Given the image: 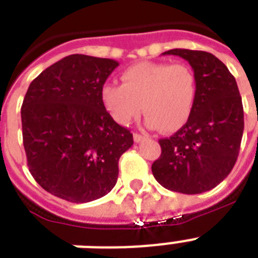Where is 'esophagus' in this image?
Returning <instances> with one entry per match:
<instances>
[{"mask_svg": "<svg viewBox=\"0 0 258 258\" xmlns=\"http://www.w3.org/2000/svg\"><path fill=\"white\" fill-rule=\"evenodd\" d=\"M145 139H146V135H142V134H138V133L134 134V141L137 142V143H139V142H143Z\"/></svg>", "mask_w": 258, "mask_h": 258, "instance_id": "esophagus-1", "label": "esophagus"}]
</instances>
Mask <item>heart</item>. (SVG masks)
<instances>
[{
  "label": "heart",
  "mask_w": 258,
  "mask_h": 258,
  "mask_svg": "<svg viewBox=\"0 0 258 258\" xmlns=\"http://www.w3.org/2000/svg\"><path fill=\"white\" fill-rule=\"evenodd\" d=\"M121 80L123 84H104L100 93L105 108L121 124L139 116L143 108L149 127L174 133L191 116L197 79L187 64L142 61L128 67Z\"/></svg>",
  "instance_id": "1"
}]
</instances>
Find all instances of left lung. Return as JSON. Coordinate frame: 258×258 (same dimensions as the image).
Wrapping results in <instances>:
<instances>
[{
  "label": "left lung",
  "instance_id": "left-lung-1",
  "mask_svg": "<svg viewBox=\"0 0 258 258\" xmlns=\"http://www.w3.org/2000/svg\"><path fill=\"white\" fill-rule=\"evenodd\" d=\"M191 66L197 97L187 123L159 141L162 154L151 166L167 190L183 194L209 191L230 174L244 133V108L236 79L214 54L171 49Z\"/></svg>",
  "mask_w": 258,
  "mask_h": 258
}]
</instances>
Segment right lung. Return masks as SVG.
Returning <instances> with one entry per match:
<instances>
[{
	"instance_id": "1",
	"label": "right lung",
	"mask_w": 258,
	"mask_h": 258,
	"mask_svg": "<svg viewBox=\"0 0 258 258\" xmlns=\"http://www.w3.org/2000/svg\"><path fill=\"white\" fill-rule=\"evenodd\" d=\"M119 62L71 54L42 71L21 107L22 141L30 174L62 200L83 204L116 184L119 158L133 134L107 112L101 88Z\"/></svg>"
}]
</instances>
